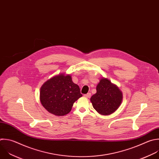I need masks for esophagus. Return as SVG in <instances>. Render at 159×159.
I'll list each match as a JSON object with an SVG mask.
<instances>
[{
    "mask_svg": "<svg viewBox=\"0 0 159 159\" xmlns=\"http://www.w3.org/2000/svg\"><path fill=\"white\" fill-rule=\"evenodd\" d=\"M90 96H91V93H87V94H85V95H84V97H87V98H89Z\"/></svg>",
    "mask_w": 159,
    "mask_h": 159,
    "instance_id": "1",
    "label": "esophagus"
}]
</instances>
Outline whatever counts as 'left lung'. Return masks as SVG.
Instances as JSON below:
<instances>
[{"mask_svg": "<svg viewBox=\"0 0 159 159\" xmlns=\"http://www.w3.org/2000/svg\"><path fill=\"white\" fill-rule=\"evenodd\" d=\"M97 92L90 98L93 107L100 114L109 116L122 103L123 95L119 87L109 79L102 78L96 87Z\"/></svg>", "mask_w": 159, "mask_h": 159, "instance_id": "left-lung-1", "label": "left lung"}]
</instances>
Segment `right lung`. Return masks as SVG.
<instances>
[{"label": "right lung", "instance_id": "1", "mask_svg": "<svg viewBox=\"0 0 159 159\" xmlns=\"http://www.w3.org/2000/svg\"><path fill=\"white\" fill-rule=\"evenodd\" d=\"M82 96L78 85L70 75L59 74L47 80L40 87V100L50 114L62 116L69 114L74 103Z\"/></svg>", "mask_w": 159, "mask_h": 159}]
</instances>
